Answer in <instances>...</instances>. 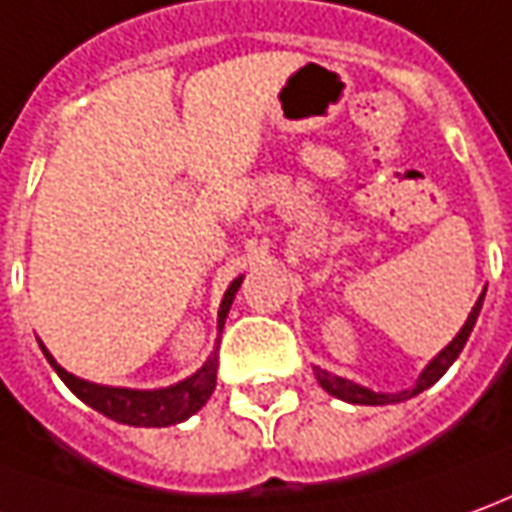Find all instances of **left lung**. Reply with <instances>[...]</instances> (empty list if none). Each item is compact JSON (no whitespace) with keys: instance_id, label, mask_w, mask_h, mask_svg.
<instances>
[{"instance_id":"8db88e82","label":"left lung","mask_w":512,"mask_h":512,"mask_svg":"<svg viewBox=\"0 0 512 512\" xmlns=\"http://www.w3.org/2000/svg\"><path fill=\"white\" fill-rule=\"evenodd\" d=\"M482 301H485V292H482V295H479V301L474 303V309H471V315H468V320H465V326L460 329V334H457V337H454V340L440 351L438 357L426 365V370L421 373V379H418V384H415L412 390H404V393H373V390H368V387H359V384L348 382V379L331 376V373H326V370H320V368H315L317 382H320V387H323L326 393L343 398V401H351V404H373V407H379V404H396V401H404V398L418 396L421 390H426V387H432V384L438 382L440 376L449 370L451 362L460 357V351H463L468 334L474 331V323H477Z\"/></svg>"}]
</instances>
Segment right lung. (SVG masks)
<instances>
[{
	"mask_svg": "<svg viewBox=\"0 0 512 512\" xmlns=\"http://www.w3.org/2000/svg\"><path fill=\"white\" fill-rule=\"evenodd\" d=\"M239 284H242V278H236L234 284L228 287V292H225V298H222L220 323L228 315V309H231V301H234ZM41 351H44L49 365L55 368V373L61 376L63 384L72 390L74 396L80 398V401H86L88 407L102 412L105 418L128 426H172L186 421L189 415H195L209 401L211 390L217 384V365H220V359L214 354L203 368L197 370L195 376L172 384V387H164V390H122V387L83 382V379H77L72 373H66L55 359L49 357V351L44 345H41Z\"/></svg>",
	"mask_w": 512,
	"mask_h": 512,
	"instance_id": "right-lung-1",
	"label": "right lung"
}]
</instances>
